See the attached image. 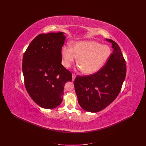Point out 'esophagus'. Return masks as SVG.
Instances as JSON below:
<instances>
[{"mask_svg": "<svg viewBox=\"0 0 146 146\" xmlns=\"http://www.w3.org/2000/svg\"><path fill=\"white\" fill-rule=\"evenodd\" d=\"M75 78H76V75H75L74 74H72V80L74 81V79H75Z\"/></svg>", "mask_w": 146, "mask_h": 146, "instance_id": "34e87169", "label": "esophagus"}]
</instances>
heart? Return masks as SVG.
<instances>
[{
    "mask_svg": "<svg viewBox=\"0 0 146 146\" xmlns=\"http://www.w3.org/2000/svg\"><path fill=\"white\" fill-rule=\"evenodd\" d=\"M70 46H64L61 49L63 65L70 68L78 57V64L87 75L101 70L111 54L109 46L90 40L71 42Z\"/></svg>",
    "mask_w": 146,
    "mask_h": 146,
    "instance_id": "heart-1",
    "label": "heart"
}]
</instances>
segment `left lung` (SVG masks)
I'll return each instance as SVG.
<instances>
[{
	"label": "left lung",
	"mask_w": 146,
	"mask_h": 146,
	"mask_svg": "<svg viewBox=\"0 0 146 146\" xmlns=\"http://www.w3.org/2000/svg\"><path fill=\"white\" fill-rule=\"evenodd\" d=\"M106 40L111 43L113 51L106 65L94 74L77 76L74 80L78 103L86 111L98 112L111 104L125 80L126 65L120 48L111 39Z\"/></svg>",
	"instance_id": "1"
}]
</instances>
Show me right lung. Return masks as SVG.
<instances>
[{
	"mask_svg": "<svg viewBox=\"0 0 146 146\" xmlns=\"http://www.w3.org/2000/svg\"><path fill=\"white\" fill-rule=\"evenodd\" d=\"M63 32L40 34L29 45L22 60L26 90L35 102L45 109L62 102L64 84L72 80V73L62 64Z\"/></svg>",
	"mask_w": 146,
	"mask_h": 146,
	"instance_id": "right-lung-1",
	"label": "right lung"
}]
</instances>
